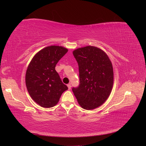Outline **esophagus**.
<instances>
[{"label": "esophagus", "instance_id": "obj_1", "mask_svg": "<svg viewBox=\"0 0 146 146\" xmlns=\"http://www.w3.org/2000/svg\"><path fill=\"white\" fill-rule=\"evenodd\" d=\"M67 86H68V90H70V88H71V86H70V84H68Z\"/></svg>", "mask_w": 146, "mask_h": 146}]
</instances>
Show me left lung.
Masks as SVG:
<instances>
[{
	"mask_svg": "<svg viewBox=\"0 0 146 146\" xmlns=\"http://www.w3.org/2000/svg\"><path fill=\"white\" fill-rule=\"evenodd\" d=\"M73 55L78 64L80 85L72 88L80 107L87 110L100 107L107 100L113 88L114 72L107 54L92 46L78 48Z\"/></svg>",
	"mask_w": 146,
	"mask_h": 146,
	"instance_id": "left-lung-1",
	"label": "left lung"
}]
</instances>
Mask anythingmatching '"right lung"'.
I'll list each match as a JSON object with an SVG mask.
<instances>
[{
  "label": "right lung",
  "instance_id": "1",
  "mask_svg": "<svg viewBox=\"0 0 146 146\" xmlns=\"http://www.w3.org/2000/svg\"><path fill=\"white\" fill-rule=\"evenodd\" d=\"M68 51L63 46H47L37 52L28 66L25 74L27 91L32 99L43 108L54 107L68 89L55 70L56 64Z\"/></svg>",
  "mask_w": 146,
  "mask_h": 146
}]
</instances>
